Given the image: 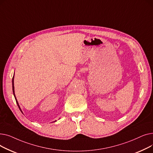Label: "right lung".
Segmentation results:
<instances>
[{"instance_id": "add662e5", "label": "right lung", "mask_w": 153, "mask_h": 153, "mask_svg": "<svg viewBox=\"0 0 153 153\" xmlns=\"http://www.w3.org/2000/svg\"><path fill=\"white\" fill-rule=\"evenodd\" d=\"M14 79V76H13V78H12V90H13V95H14V97H15V100H16V102H17V105H18V106H19V109L20 110V111L22 112V110H21V108H20V106H19V103H18V101H17V99H16V97H15V91H14V83H13V79ZM56 122V121H55Z\"/></svg>"}]
</instances>
